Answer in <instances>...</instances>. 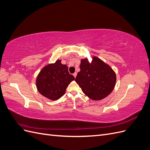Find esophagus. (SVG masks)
I'll use <instances>...</instances> for the list:
<instances>
[{"label": "esophagus", "instance_id": "esophagus-1", "mask_svg": "<svg viewBox=\"0 0 150 150\" xmlns=\"http://www.w3.org/2000/svg\"><path fill=\"white\" fill-rule=\"evenodd\" d=\"M73 76H74V78H76V76H77V73H76V72H74V73L73 74Z\"/></svg>", "mask_w": 150, "mask_h": 150}]
</instances>
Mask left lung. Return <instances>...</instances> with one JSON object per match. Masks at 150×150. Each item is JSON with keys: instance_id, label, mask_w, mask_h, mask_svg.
<instances>
[{"instance_id": "left-lung-1", "label": "left lung", "mask_w": 150, "mask_h": 150, "mask_svg": "<svg viewBox=\"0 0 150 150\" xmlns=\"http://www.w3.org/2000/svg\"><path fill=\"white\" fill-rule=\"evenodd\" d=\"M80 69L75 81L89 98L101 100L112 91L116 84V74L100 59L94 56L90 63L87 58L83 59Z\"/></svg>"}]
</instances>
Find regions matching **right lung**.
<instances>
[{
	"label": "right lung",
	"mask_w": 150,
	"mask_h": 150,
	"mask_svg": "<svg viewBox=\"0 0 150 150\" xmlns=\"http://www.w3.org/2000/svg\"><path fill=\"white\" fill-rule=\"evenodd\" d=\"M74 77L70 74L68 67L61 64V60L44 66L36 79V87L42 96L57 100L66 93V88Z\"/></svg>",
	"instance_id": "add662e5"
}]
</instances>
